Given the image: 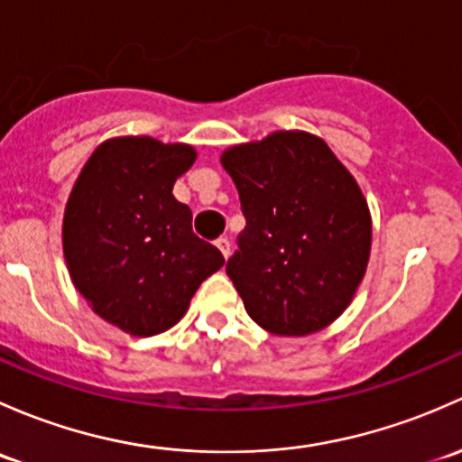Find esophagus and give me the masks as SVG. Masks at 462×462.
<instances>
[{"label":"esophagus","instance_id":"esophagus-1","mask_svg":"<svg viewBox=\"0 0 462 462\" xmlns=\"http://www.w3.org/2000/svg\"><path fill=\"white\" fill-rule=\"evenodd\" d=\"M216 246L222 251V255H225V258H229V255H231V242H229V237H217Z\"/></svg>","mask_w":462,"mask_h":462}]
</instances>
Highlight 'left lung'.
Segmentation results:
<instances>
[{
    "label": "left lung",
    "instance_id": "obj_1",
    "mask_svg": "<svg viewBox=\"0 0 462 462\" xmlns=\"http://www.w3.org/2000/svg\"><path fill=\"white\" fill-rule=\"evenodd\" d=\"M246 226L226 263L246 313L275 336H309L354 298L372 251V216L325 140L275 131L222 153Z\"/></svg>",
    "mask_w": 462,
    "mask_h": 462
}]
</instances>
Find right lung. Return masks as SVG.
Listing matches in <instances>:
<instances>
[{
    "label": "right lung",
    "mask_w": 462,
    "mask_h": 462,
    "mask_svg": "<svg viewBox=\"0 0 462 462\" xmlns=\"http://www.w3.org/2000/svg\"><path fill=\"white\" fill-rule=\"evenodd\" d=\"M198 153L146 135L113 137L93 151L64 211L70 280L99 318L131 336H155L187 313L225 258L191 226L173 184Z\"/></svg>",
    "instance_id": "right-lung-1"
}]
</instances>
